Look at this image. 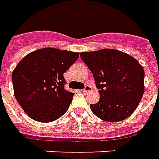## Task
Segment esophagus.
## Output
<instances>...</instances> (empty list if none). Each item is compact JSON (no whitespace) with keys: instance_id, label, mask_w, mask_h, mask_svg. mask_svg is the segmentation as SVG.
Wrapping results in <instances>:
<instances>
[{"instance_id":"esophagus-1","label":"esophagus","mask_w":159,"mask_h":159,"mask_svg":"<svg viewBox=\"0 0 159 159\" xmlns=\"http://www.w3.org/2000/svg\"><path fill=\"white\" fill-rule=\"evenodd\" d=\"M91 90H92V88H91V86H89V85H86L85 88H84L82 91H83V93H88V92H89V91Z\"/></svg>"}]
</instances>
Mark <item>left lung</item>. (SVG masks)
<instances>
[{
    "mask_svg": "<svg viewBox=\"0 0 159 159\" xmlns=\"http://www.w3.org/2000/svg\"><path fill=\"white\" fill-rule=\"evenodd\" d=\"M93 74L100 100L92 113L105 121H121L137 108L145 90V71L134 57L113 49L81 52Z\"/></svg>",
    "mask_w": 159,
    "mask_h": 159,
    "instance_id": "1",
    "label": "left lung"
}]
</instances>
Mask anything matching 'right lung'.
I'll return each mask as SVG.
<instances>
[{
  "instance_id": "add662e5",
  "label": "right lung",
  "mask_w": 159,
  "mask_h": 159,
  "mask_svg": "<svg viewBox=\"0 0 159 159\" xmlns=\"http://www.w3.org/2000/svg\"><path fill=\"white\" fill-rule=\"evenodd\" d=\"M79 53L43 48L25 56L12 73L15 98L30 118L52 122L63 116L74 93L64 89V73Z\"/></svg>"
}]
</instances>
